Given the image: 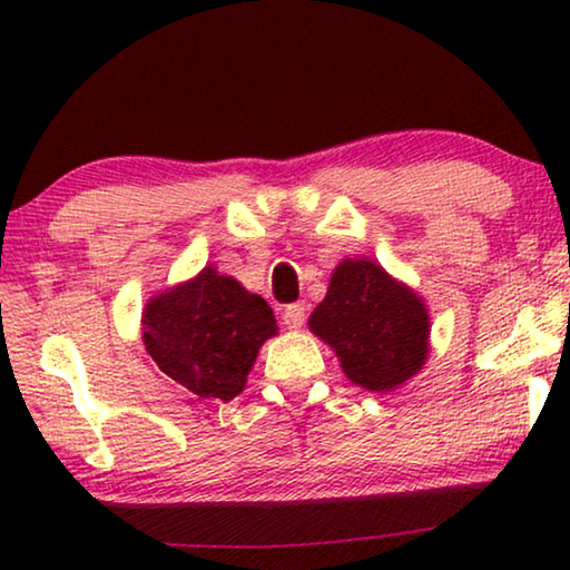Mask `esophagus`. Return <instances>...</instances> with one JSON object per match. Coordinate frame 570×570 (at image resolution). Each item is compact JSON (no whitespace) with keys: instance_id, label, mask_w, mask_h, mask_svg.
I'll return each instance as SVG.
<instances>
[{"instance_id":"esophagus-1","label":"esophagus","mask_w":570,"mask_h":570,"mask_svg":"<svg viewBox=\"0 0 570 570\" xmlns=\"http://www.w3.org/2000/svg\"><path fill=\"white\" fill-rule=\"evenodd\" d=\"M283 322L287 330H301L303 322H306V303H293V306H285Z\"/></svg>"}]
</instances>
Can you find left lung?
<instances>
[{
  "instance_id": "1",
  "label": "left lung",
  "mask_w": 570,
  "mask_h": 570,
  "mask_svg": "<svg viewBox=\"0 0 570 570\" xmlns=\"http://www.w3.org/2000/svg\"><path fill=\"white\" fill-rule=\"evenodd\" d=\"M308 330L368 392H392L423 368L431 316L423 298L371 259H342Z\"/></svg>"
}]
</instances>
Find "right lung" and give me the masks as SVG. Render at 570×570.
<instances>
[{
  "mask_svg": "<svg viewBox=\"0 0 570 570\" xmlns=\"http://www.w3.org/2000/svg\"><path fill=\"white\" fill-rule=\"evenodd\" d=\"M275 334L267 301L215 267L155 295L142 314L147 353L202 400L230 402L244 392L259 347Z\"/></svg>",
  "mask_w": 570,
  "mask_h": 570,
  "instance_id": "obj_1",
  "label": "right lung"
}]
</instances>
